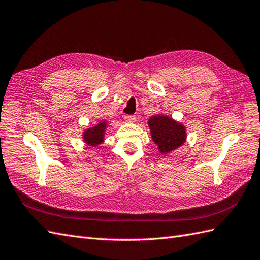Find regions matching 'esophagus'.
I'll list each match as a JSON object with an SVG mask.
<instances>
[{
	"label": "esophagus",
	"instance_id": "obj_1",
	"mask_svg": "<svg viewBox=\"0 0 260 260\" xmlns=\"http://www.w3.org/2000/svg\"><path fill=\"white\" fill-rule=\"evenodd\" d=\"M124 119L126 123H134L136 121V117L134 115H125Z\"/></svg>",
	"mask_w": 260,
	"mask_h": 260
}]
</instances>
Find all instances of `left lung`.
Returning a JSON list of instances; mask_svg holds the SVG:
<instances>
[{"label": "left lung", "mask_w": 260, "mask_h": 260, "mask_svg": "<svg viewBox=\"0 0 260 260\" xmlns=\"http://www.w3.org/2000/svg\"><path fill=\"white\" fill-rule=\"evenodd\" d=\"M151 138L162 155L176 150L187 139L185 127L174 118L166 115L151 116L148 121Z\"/></svg>", "instance_id": "8db88e82"}]
</instances>
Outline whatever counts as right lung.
Segmentation results:
<instances>
[{
	"label": "right lung",
	"instance_id": "1",
	"mask_svg": "<svg viewBox=\"0 0 260 260\" xmlns=\"http://www.w3.org/2000/svg\"><path fill=\"white\" fill-rule=\"evenodd\" d=\"M106 125H108L106 121H101L95 126H93V127L85 129L82 135L83 142H85V144H88L89 146H92V147H95V146L102 144L104 141Z\"/></svg>",
	"mask_w": 260,
	"mask_h": 260
}]
</instances>
